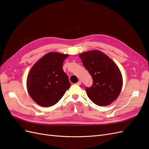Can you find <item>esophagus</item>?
I'll list each match as a JSON object with an SVG mask.
<instances>
[{
	"label": "esophagus",
	"instance_id": "34e87169",
	"mask_svg": "<svg viewBox=\"0 0 149 149\" xmlns=\"http://www.w3.org/2000/svg\"><path fill=\"white\" fill-rule=\"evenodd\" d=\"M81 84V80H79V81H78L77 83H76V84H77V85H79V86Z\"/></svg>",
	"mask_w": 149,
	"mask_h": 149
}]
</instances>
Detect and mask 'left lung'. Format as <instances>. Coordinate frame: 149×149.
Wrapping results in <instances>:
<instances>
[{
	"instance_id": "left-lung-1",
	"label": "left lung",
	"mask_w": 149,
	"mask_h": 149,
	"mask_svg": "<svg viewBox=\"0 0 149 149\" xmlns=\"http://www.w3.org/2000/svg\"><path fill=\"white\" fill-rule=\"evenodd\" d=\"M79 56L93 80L91 87L86 88L88 97L98 106L110 104L118 98L123 86V77L118 66L99 50L84 52Z\"/></svg>"
}]
</instances>
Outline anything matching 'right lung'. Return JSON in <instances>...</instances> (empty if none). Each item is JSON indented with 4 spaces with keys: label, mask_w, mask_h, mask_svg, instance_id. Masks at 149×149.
<instances>
[{
    "label": "right lung",
    "mask_w": 149,
    "mask_h": 149,
    "mask_svg": "<svg viewBox=\"0 0 149 149\" xmlns=\"http://www.w3.org/2000/svg\"><path fill=\"white\" fill-rule=\"evenodd\" d=\"M68 56L67 54L48 53L31 68L26 79V88L31 99L38 105H55L70 88L68 76L62 68Z\"/></svg>",
    "instance_id": "add662e5"
}]
</instances>
